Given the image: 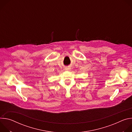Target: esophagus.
Masks as SVG:
<instances>
[{
  "label": "esophagus",
  "mask_w": 132,
  "mask_h": 132,
  "mask_svg": "<svg viewBox=\"0 0 132 132\" xmlns=\"http://www.w3.org/2000/svg\"><path fill=\"white\" fill-rule=\"evenodd\" d=\"M68 69V68H66V70H67Z\"/></svg>",
  "instance_id": "obj_1"
}]
</instances>
